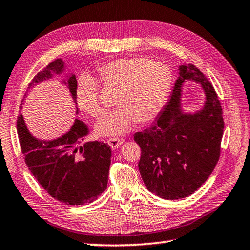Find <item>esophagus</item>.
Wrapping results in <instances>:
<instances>
[{
  "label": "esophagus",
  "instance_id": "34e87169",
  "mask_svg": "<svg viewBox=\"0 0 250 250\" xmlns=\"http://www.w3.org/2000/svg\"><path fill=\"white\" fill-rule=\"evenodd\" d=\"M107 142H108V144L111 147V149L115 150V149L120 147L122 143L125 142V140L124 139H118V138H110V139L107 140Z\"/></svg>",
  "mask_w": 250,
  "mask_h": 250
}]
</instances>
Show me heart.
<instances>
[{
  "instance_id": "b5f03b06",
  "label": "heart",
  "mask_w": 250,
  "mask_h": 250,
  "mask_svg": "<svg viewBox=\"0 0 250 250\" xmlns=\"http://www.w3.org/2000/svg\"><path fill=\"white\" fill-rule=\"evenodd\" d=\"M103 85L118 89L115 109L106 110L95 125L97 134L115 136L125 133L135 122L147 124L163 110L171 87V72L163 62L146 57H125L99 68ZM79 108L95 117L101 111L100 85L87 75H81L76 87Z\"/></svg>"
}]
</instances>
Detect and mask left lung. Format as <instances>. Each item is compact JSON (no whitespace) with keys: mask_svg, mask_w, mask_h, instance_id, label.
<instances>
[{"mask_svg":"<svg viewBox=\"0 0 250 250\" xmlns=\"http://www.w3.org/2000/svg\"><path fill=\"white\" fill-rule=\"evenodd\" d=\"M170 100L149 128L136 132L142 154L140 173L149 192L164 199L188 197L212 173L220 157L224 121L221 103L204 73L194 65H181ZM187 80L205 92L203 108L185 113L180 106Z\"/></svg>","mask_w":250,"mask_h":250,"instance_id":"1","label":"left lung"}]
</instances>
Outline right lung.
Wrapping results in <instances>:
<instances>
[{
    "label": "right lung",
    "mask_w": 250,
    "mask_h": 250,
    "mask_svg": "<svg viewBox=\"0 0 250 250\" xmlns=\"http://www.w3.org/2000/svg\"><path fill=\"white\" fill-rule=\"evenodd\" d=\"M63 71L65 63L62 58H57L37 73L29 83L28 90ZM62 83L67 85L77 104L76 76L71 73ZM27 92L21 105L23 104ZM17 133L27 167L41 187L58 202L72 206L92 203L107 188L110 146L99 141L83 143L89 129L82 120L75 119L70 130L61 138L45 141L30 133L23 116L19 114Z\"/></svg>",
    "instance_id": "right-lung-1"
}]
</instances>
